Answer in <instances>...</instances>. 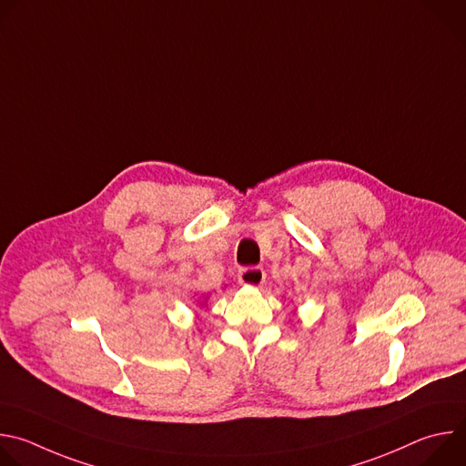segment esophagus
<instances>
[{
  "label": "esophagus",
  "mask_w": 466,
  "mask_h": 466,
  "mask_svg": "<svg viewBox=\"0 0 466 466\" xmlns=\"http://www.w3.org/2000/svg\"><path fill=\"white\" fill-rule=\"evenodd\" d=\"M238 280L239 284L243 286H252V288H258L263 284L265 280V271L261 268H258V265H252V268H243L239 269L238 273Z\"/></svg>",
  "instance_id": "1"
}]
</instances>
